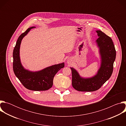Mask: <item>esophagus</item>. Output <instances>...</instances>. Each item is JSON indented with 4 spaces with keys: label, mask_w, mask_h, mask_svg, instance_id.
Masks as SVG:
<instances>
[{
    "label": "esophagus",
    "mask_w": 126,
    "mask_h": 126,
    "mask_svg": "<svg viewBox=\"0 0 126 126\" xmlns=\"http://www.w3.org/2000/svg\"><path fill=\"white\" fill-rule=\"evenodd\" d=\"M67 62L68 64H71L73 62V60L71 58H68L67 59Z\"/></svg>",
    "instance_id": "obj_1"
}]
</instances>
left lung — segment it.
I'll use <instances>...</instances> for the list:
<instances>
[{
  "label": "left lung",
  "instance_id": "left-lung-1",
  "mask_svg": "<svg viewBox=\"0 0 126 126\" xmlns=\"http://www.w3.org/2000/svg\"><path fill=\"white\" fill-rule=\"evenodd\" d=\"M99 38L96 42L99 48L101 65L97 74L90 78L82 77L76 70L72 71V84L79 91L92 92L97 90L112 75L116 51L112 39L101 30L96 31Z\"/></svg>",
  "mask_w": 126,
  "mask_h": 126
}]
</instances>
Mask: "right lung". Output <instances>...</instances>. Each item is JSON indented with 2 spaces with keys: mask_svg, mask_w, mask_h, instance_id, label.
<instances>
[{
  "mask_svg": "<svg viewBox=\"0 0 126 126\" xmlns=\"http://www.w3.org/2000/svg\"><path fill=\"white\" fill-rule=\"evenodd\" d=\"M35 27L29 28L18 38L13 52V69L15 76L26 88L33 91H45L52 87L54 77L59 70L64 67L65 64L63 62L35 72L24 68L20 58V44L23 37Z\"/></svg>",
  "mask_w": 126,
  "mask_h": 126,
  "instance_id": "add662e5",
  "label": "right lung"
}]
</instances>
